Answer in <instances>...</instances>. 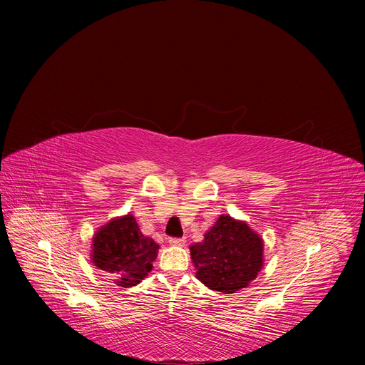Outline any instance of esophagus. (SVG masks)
I'll return each mask as SVG.
<instances>
[{
  "label": "esophagus",
  "instance_id": "obj_1",
  "mask_svg": "<svg viewBox=\"0 0 365 365\" xmlns=\"http://www.w3.org/2000/svg\"><path fill=\"white\" fill-rule=\"evenodd\" d=\"M169 244L170 245H176V247H181L185 244V237H170L169 239Z\"/></svg>",
  "mask_w": 365,
  "mask_h": 365
}]
</instances>
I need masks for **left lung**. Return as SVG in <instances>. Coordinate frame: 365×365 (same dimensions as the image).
<instances>
[{
	"mask_svg": "<svg viewBox=\"0 0 365 365\" xmlns=\"http://www.w3.org/2000/svg\"><path fill=\"white\" fill-rule=\"evenodd\" d=\"M196 277L207 288L235 294L247 288L263 267V242L242 220L222 215L204 235V240L190 247Z\"/></svg>",
	"mask_w": 365,
	"mask_h": 365,
	"instance_id": "1",
	"label": "left lung"
}]
</instances>
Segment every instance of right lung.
<instances>
[{
	"label": "right lung",
	"mask_w": 365,
	"mask_h": 365,
	"mask_svg": "<svg viewBox=\"0 0 365 365\" xmlns=\"http://www.w3.org/2000/svg\"><path fill=\"white\" fill-rule=\"evenodd\" d=\"M158 244L141 233L132 215L113 219L94 236L93 263L121 288L138 284L152 269Z\"/></svg>",
	"instance_id": "add662e5"
}]
</instances>
